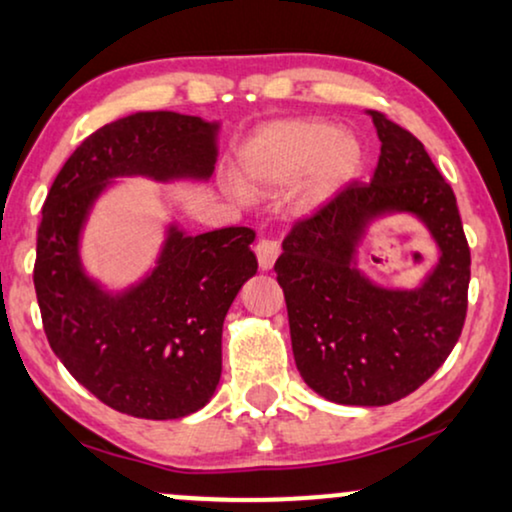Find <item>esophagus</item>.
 <instances>
[{
  "label": "esophagus",
  "mask_w": 512,
  "mask_h": 512,
  "mask_svg": "<svg viewBox=\"0 0 512 512\" xmlns=\"http://www.w3.org/2000/svg\"><path fill=\"white\" fill-rule=\"evenodd\" d=\"M257 260H260V267L267 271L274 267L276 257L281 255V241H276V238H262L260 243H257Z\"/></svg>",
  "instance_id": "1"
}]
</instances>
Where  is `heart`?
Instances as JSON below:
<instances>
[{"mask_svg": "<svg viewBox=\"0 0 512 512\" xmlns=\"http://www.w3.org/2000/svg\"><path fill=\"white\" fill-rule=\"evenodd\" d=\"M359 167V141L319 120H288L262 127L245 141L238 155V174L250 191L281 189L307 174V203L331 196Z\"/></svg>", "mask_w": 512, "mask_h": 512, "instance_id": "obj_1", "label": "heart"}]
</instances>
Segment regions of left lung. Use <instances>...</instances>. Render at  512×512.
<instances>
[{"label": "left lung", "mask_w": 512, "mask_h": 512, "mask_svg": "<svg viewBox=\"0 0 512 512\" xmlns=\"http://www.w3.org/2000/svg\"><path fill=\"white\" fill-rule=\"evenodd\" d=\"M373 179L349 181L314 215L297 219L274 264L290 342L304 383L335 404L385 406L418 390L461 338L470 248L454 189L425 146L385 113ZM411 211L429 224L443 257L418 291H390L351 267L375 216Z\"/></svg>", "instance_id": "left-lung-1"}]
</instances>
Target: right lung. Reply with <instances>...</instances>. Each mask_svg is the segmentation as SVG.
<instances>
[{
    "label": "right lung",
    "mask_w": 512,
    "mask_h": 512,
    "mask_svg": "<svg viewBox=\"0 0 512 512\" xmlns=\"http://www.w3.org/2000/svg\"><path fill=\"white\" fill-rule=\"evenodd\" d=\"M215 132L193 115H127L75 148L44 200L32 271L44 333L77 383L127 416L184 418L215 394L224 316L257 271L255 231L186 236L170 226L151 276L108 295L80 267L82 224L113 177L208 179Z\"/></svg>",
    "instance_id": "1"
}]
</instances>
